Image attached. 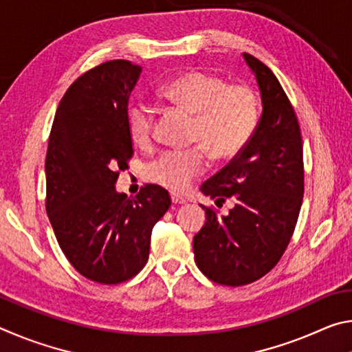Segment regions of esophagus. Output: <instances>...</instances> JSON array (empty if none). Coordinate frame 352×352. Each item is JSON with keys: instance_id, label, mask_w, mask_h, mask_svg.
<instances>
[{"instance_id": "obj_1", "label": "esophagus", "mask_w": 352, "mask_h": 352, "mask_svg": "<svg viewBox=\"0 0 352 352\" xmlns=\"http://www.w3.org/2000/svg\"><path fill=\"white\" fill-rule=\"evenodd\" d=\"M170 199H172V204H175V205L186 204V200H184L183 197H180V195H178V194H170Z\"/></svg>"}]
</instances>
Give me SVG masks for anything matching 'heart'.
Masks as SVG:
<instances>
[{
  "label": "heart",
  "mask_w": 352,
  "mask_h": 352,
  "mask_svg": "<svg viewBox=\"0 0 352 352\" xmlns=\"http://www.w3.org/2000/svg\"><path fill=\"white\" fill-rule=\"evenodd\" d=\"M162 98L194 116L190 141L200 146L170 148L147 164L146 177L175 192L186 190L208 168V153L216 162L239 157L253 138L259 121V102L247 85H230L223 77L188 71L160 88ZM127 124L136 146H148L155 133V115L147 104L129 107Z\"/></svg>",
  "instance_id": "obj_1"
}]
</instances>
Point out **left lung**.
Instances as JSON below:
<instances>
[{
    "mask_svg": "<svg viewBox=\"0 0 352 352\" xmlns=\"http://www.w3.org/2000/svg\"><path fill=\"white\" fill-rule=\"evenodd\" d=\"M261 88L262 116L239 157L201 184V192L234 208L219 216L201 206L206 222L194 236L195 264L211 281L239 287L275 267L287 248L305 195L302 140L296 113L276 76L243 54Z\"/></svg>",
    "mask_w": 352,
    "mask_h": 352,
    "instance_id": "left-lung-1",
    "label": "left lung"
}]
</instances>
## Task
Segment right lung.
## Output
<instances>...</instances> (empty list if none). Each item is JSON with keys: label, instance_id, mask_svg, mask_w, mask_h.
Listing matches in <instances>:
<instances>
[{"label": "right lung", "instance_id": "obj_1", "mask_svg": "<svg viewBox=\"0 0 352 352\" xmlns=\"http://www.w3.org/2000/svg\"><path fill=\"white\" fill-rule=\"evenodd\" d=\"M140 73L132 62L110 60L77 77L57 107L47 142V217L69 264L99 284L138 275L153 225L170 206L158 184H144L135 197L115 189L133 157L127 111Z\"/></svg>", "mask_w": 352, "mask_h": 352}]
</instances>
